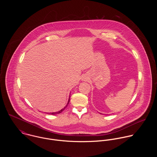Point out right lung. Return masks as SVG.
Returning a JSON list of instances; mask_svg holds the SVG:
<instances>
[{"label": "right lung", "mask_w": 157, "mask_h": 157, "mask_svg": "<svg viewBox=\"0 0 157 157\" xmlns=\"http://www.w3.org/2000/svg\"><path fill=\"white\" fill-rule=\"evenodd\" d=\"M69 100H70V95H69V99H68V101H67V105L63 108V109H62L61 110H60L59 111H58V112H50V113H48V112H46V113H48V114H51V115H56V114H57V113H61L62 112H63L64 110H65V109L67 107V105H68V104H69Z\"/></svg>", "instance_id": "add662e5"}]
</instances>
